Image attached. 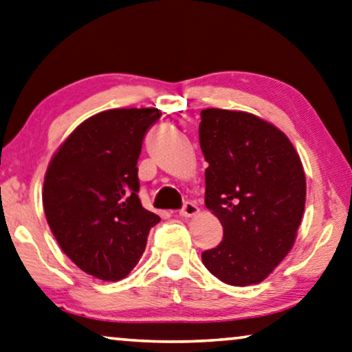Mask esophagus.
Instances as JSON below:
<instances>
[{
  "instance_id": "34e87169",
  "label": "esophagus",
  "mask_w": 352,
  "mask_h": 352,
  "mask_svg": "<svg viewBox=\"0 0 352 352\" xmlns=\"http://www.w3.org/2000/svg\"><path fill=\"white\" fill-rule=\"evenodd\" d=\"M199 213V207L196 202H185V206L180 210V217H185V218H192L196 217Z\"/></svg>"
}]
</instances>
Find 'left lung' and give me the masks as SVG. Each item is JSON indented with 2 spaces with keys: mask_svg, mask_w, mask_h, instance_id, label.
Instances as JSON below:
<instances>
[{
  "mask_svg": "<svg viewBox=\"0 0 352 352\" xmlns=\"http://www.w3.org/2000/svg\"><path fill=\"white\" fill-rule=\"evenodd\" d=\"M201 118L206 206L224 232L202 262L226 285H258L296 242L307 196L300 156L283 131L253 113L204 109Z\"/></svg>",
  "mask_w": 352,
  "mask_h": 352,
  "instance_id": "1",
  "label": "left lung"
}]
</instances>
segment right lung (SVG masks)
I'll list each match as a JSON object with an SVG mask.
<instances>
[{
	"instance_id": "obj_1",
	"label": "right lung",
	"mask_w": 352,
	"mask_h": 352,
	"mask_svg": "<svg viewBox=\"0 0 352 352\" xmlns=\"http://www.w3.org/2000/svg\"><path fill=\"white\" fill-rule=\"evenodd\" d=\"M158 109H110L80 123L52 156L42 204L52 234L78 269L128 276L160 217L138 196V160Z\"/></svg>"
}]
</instances>
